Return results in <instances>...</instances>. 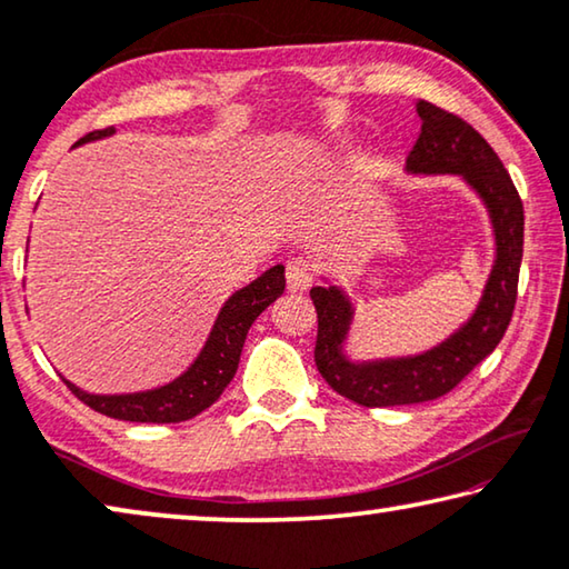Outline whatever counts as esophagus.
<instances>
[{"label": "esophagus", "mask_w": 569, "mask_h": 569, "mask_svg": "<svg viewBox=\"0 0 569 569\" xmlns=\"http://www.w3.org/2000/svg\"><path fill=\"white\" fill-rule=\"evenodd\" d=\"M286 281L291 291H307V288L313 283V266L303 258H293L286 266Z\"/></svg>", "instance_id": "34e87169"}]
</instances>
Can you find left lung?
<instances>
[{
    "mask_svg": "<svg viewBox=\"0 0 569 569\" xmlns=\"http://www.w3.org/2000/svg\"><path fill=\"white\" fill-rule=\"evenodd\" d=\"M417 112L421 132L406 168L411 173H457L472 186L493 222L496 262L472 317L442 345L411 358L347 360L342 347L352 325V303L337 286L311 288L319 319L313 360L321 378L339 396L368 409L435 401L452 391L501 342L519 291L523 203L501 158L462 117L423 99L417 101Z\"/></svg>",
    "mask_w": 569,
    "mask_h": 569,
    "instance_id": "8db88e82",
    "label": "left lung"
}]
</instances>
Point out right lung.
Returning <instances> with one entry per match:
<instances>
[{
    "label": "right lung",
    "instance_id": "add662e5",
    "mask_svg": "<svg viewBox=\"0 0 569 569\" xmlns=\"http://www.w3.org/2000/svg\"><path fill=\"white\" fill-rule=\"evenodd\" d=\"M114 132V127L107 130H94L76 142H91L99 138H109ZM286 288L283 266H273L266 270L260 278H256L250 286L234 291L230 299L224 301L222 311L211 327L207 345L201 347L199 358L191 362V368L178 376L171 383L152 388V391L142 393H120V396H97L81 391L79 386H73L71 380H66V386L71 388V393L94 409L104 413L109 419L120 421H138V423H178L189 421L209 409L230 380L234 378L237 366H240V355L244 337H248L252 321H256Z\"/></svg>",
    "mask_w": 569,
    "mask_h": 569
}]
</instances>
